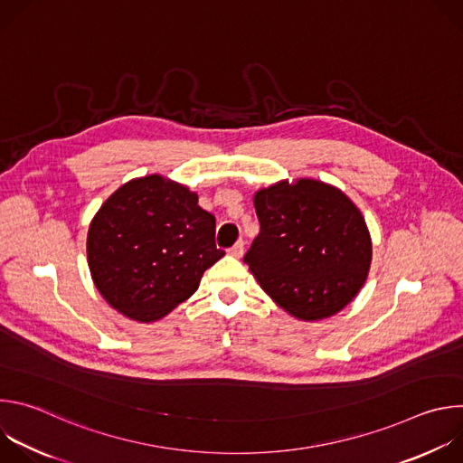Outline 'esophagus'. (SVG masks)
Wrapping results in <instances>:
<instances>
[{
  "mask_svg": "<svg viewBox=\"0 0 463 463\" xmlns=\"http://www.w3.org/2000/svg\"><path fill=\"white\" fill-rule=\"evenodd\" d=\"M231 256L234 258H241L243 256V241H236L232 247H231Z\"/></svg>",
  "mask_w": 463,
  "mask_h": 463,
  "instance_id": "esophagus-1",
  "label": "esophagus"
}]
</instances>
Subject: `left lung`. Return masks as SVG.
<instances>
[{"label":"left lung","mask_w":463,"mask_h":463,"mask_svg":"<svg viewBox=\"0 0 463 463\" xmlns=\"http://www.w3.org/2000/svg\"><path fill=\"white\" fill-rule=\"evenodd\" d=\"M252 203L260 234L243 260L260 288L298 320L345 309L372 266V238L357 205L311 177L260 188Z\"/></svg>","instance_id":"1"}]
</instances>
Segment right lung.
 <instances>
[{
  "instance_id": "right-lung-1",
  "label": "right lung",
  "mask_w": 463,
  "mask_h": 463,
  "mask_svg": "<svg viewBox=\"0 0 463 463\" xmlns=\"http://www.w3.org/2000/svg\"><path fill=\"white\" fill-rule=\"evenodd\" d=\"M216 220L197 194L161 174L118 186L88 229V266L104 300L137 322H154L190 298L225 254Z\"/></svg>"
}]
</instances>
